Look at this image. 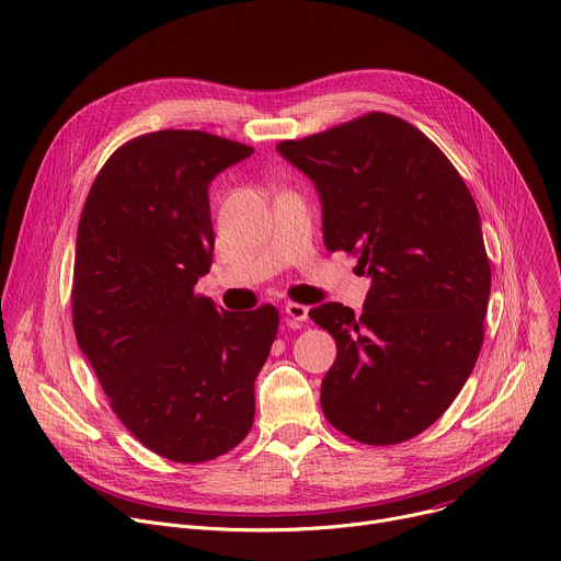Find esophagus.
<instances>
[{"mask_svg":"<svg viewBox=\"0 0 561 561\" xmlns=\"http://www.w3.org/2000/svg\"><path fill=\"white\" fill-rule=\"evenodd\" d=\"M284 311H286V322L290 327H299L309 318V307H304V304H297V301H288Z\"/></svg>","mask_w":561,"mask_h":561,"instance_id":"obj_1","label":"esophagus"}]
</instances>
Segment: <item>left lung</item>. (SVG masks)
Masks as SVG:
<instances>
[{"mask_svg": "<svg viewBox=\"0 0 561 561\" xmlns=\"http://www.w3.org/2000/svg\"><path fill=\"white\" fill-rule=\"evenodd\" d=\"M277 149L316 183L327 248L371 277L363 316L337 301L309 311L337 346L322 412L365 445L410 440L445 414L483 344L492 273L477 203L443 151L391 114Z\"/></svg>", "mask_w": 561, "mask_h": 561, "instance_id": "8db88e82", "label": "left lung"}]
</instances>
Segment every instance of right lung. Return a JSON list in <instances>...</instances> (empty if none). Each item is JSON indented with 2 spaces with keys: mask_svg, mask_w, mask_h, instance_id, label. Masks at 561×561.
I'll return each instance as SVG.
<instances>
[{
  "mask_svg": "<svg viewBox=\"0 0 561 561\" xmlns=\"http://www.w3.org/2000/svg\"><path fill=\"white\" fill-rule=\"evenodd\" d=\"M252 147L198 129L121 145L78 224V346L114 414L151 451L206 463L254 421V378L277 335L273 304L232 313L194 293L213 266L210 181Z\"/></svg>",
  "mask_w": 561,
  "mask_h": 561,
  "instance_id": "add662e5",
  "label": "right lung"
}]
</instances>
